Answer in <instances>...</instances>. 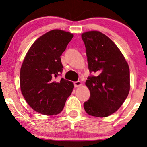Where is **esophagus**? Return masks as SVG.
Wrapping results in <instances>:
<instances>
[{"label": "esophagus", "instance_id": "esophagus-1", "mask_svg": "<svg viewBox=\"0 0 147 147\" xmlns=\"http://www.w3.org/2000/svg\"><path fill=\"white\" fill-rule=\"evenodd\" d=\"M74 86H75V87H78V86H80L82 85V82H80V81H79V80H78V81L74 82Z\"/></svg>", "mask_w": 147, "mask_h": 147}]
</instances>
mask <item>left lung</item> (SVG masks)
<instances>
[{"mask_svg":"<svg viewBox=\"0 0 147 147\" xmlns=\"http://www.w3.org/2000/svg\"><path fill=\"white\" fill-rule=\"evenodd\" d=\"M81 36L88 69L96 73L86 80L90 96L84 109L89 115L107 117L121 107L129 93V65L117 45L103 33L91 30Z\"/></svg>","mask_w":147,"mask_h":147,"instance_id":"8db88e82","label":"left lung"}]
</instances>
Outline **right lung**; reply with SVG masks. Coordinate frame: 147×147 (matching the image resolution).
Instances as JSON below:
<instances>
[{
  "label": "right lung",
  "instance_id": "obj_1",
  "mask_svg": "<svg viewBox=\"0 0 147 147\" xmlns=\"http://www.w3.org/2000/svg\"><path fill=\"white\" fill-rule=\"evenodd\" d=\"M74 35L55 29L37 38L28 49L20 72V86L26 102L36 112L58 115L73 90V82L55 77L63 71L61 56Z\"/></svg>",
  "mask_w": 147,
  "mask_h": 147
}]
</instances>
